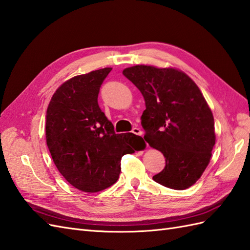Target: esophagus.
<instances>
[{"label": "esophagus", "instance_id": "34e87169", "mask_svg": "<svg viewBox=\"0 0 250 250\" xmlns=\"http://www.w3.org/2000/svg\"><path fill=\"white\" fill-rule=\"evenodd\" d=\"M131 132H132V133H135V135H137V136H142V135H143L142 130L140 129L139 127H135V128H133V129L131 130Z\"/></svg>", "mask_w": 250, "mask_h": 250}]
</instances>
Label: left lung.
<instances>
[{
	"instance_id": "8db88e82",
	"label": "left lung",
	"mask_w": 250,
	"mask_h": 250,
	"mask_svg": "<svg viewBox=\"0 0 250 250\" xmlns=\"http://www.w3.org/2000/svg\"><path fill=\"white\" fill-rule=\"evenodd\" d=\"M123 74L144 97L145 141L166 158L153 179L174 190L190 188L208 167L215 144L214 119L202 91L175 68L138 64Z\"/></svg>"
}]
</instances>
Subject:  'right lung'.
<instances>
[{
	"mask_svg": "<svg viewBox=\"0 0 250 250\" xmlns=\"http://www.w3.org/2000/svg\"><path fill=\"white\" fill-rule=\"evenodd\" d=\"M111 70L64 82L46 110L45 137L53 161L64 179L83 192H100L115 184L122 157L141 148V137L114 132L97 103L101 84Z\"/></svg>",
	"mask_w": 250,
	"mask_h": 250,
	"instance_id": "1",
	"label": "right lung"
}]
</instances>
